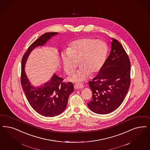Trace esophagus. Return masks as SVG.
<instances>
[{
	"mask_svg": "<svg viewBox=\"0 0 150 150\" xmlns=\"http://www.w3.org/2000/svg\"><path fill=\"white\" fill-rule=\"evenodd\" d=\"M75 88L78 89V88H84V85L81 83H77L75 86Z\"/></svg>",
	"mask_w": 150,
	"mask_h": 150,
	"instance_id": "1",
	"label": "esophagus"
}]
</instances>
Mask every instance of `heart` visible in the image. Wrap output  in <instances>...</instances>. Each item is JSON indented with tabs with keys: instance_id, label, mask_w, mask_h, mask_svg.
I'll use <instances>...</instances> for the list:
<instances>
[{
	"instance_id": "1",
	"label": "heart",
	"mask_w": 150,
	"mask_h": 150,
	"mask_svg": "<svg viewBox=\"0 0 150 150\" xmlns=\"http://www.w3.org/2000/svg\"><path fill=\"white\" fill-rule=\"evenodd\" d=\"M108 52V45L101 40L83 38L72 41L67 48V53L62 55L65 71L72 73L78 67H81L71 79L81 81L90 75H94L102 69Z\"/></svg>"
}]
</instances>
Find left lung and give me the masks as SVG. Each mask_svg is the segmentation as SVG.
Segmentation results:
<instances>
[{"mask_svg":"<svg viewBox=\"0 0 150 150\" xmlns=\"http://www.w3.org/2000/svg\"><path fill=\"white\" fill-rule=\"evenodd\" d=\"M129 57L121 44L113 38L111 50L102 69L89 81L93 92L88 107L93 112L108 114L124 101L131 83Z\"/></svg>","mask_w":150,"mask_h":150,"instance_id":"obj_1","label":"left lung"}]
</instances>
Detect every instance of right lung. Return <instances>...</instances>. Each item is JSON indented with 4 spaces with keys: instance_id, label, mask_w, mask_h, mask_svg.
Instances as JSON below:
<instances>
[{
    "instance_id": "right-lung-1",
    "label": "right lung",
    "mask_w": 150,
    "mask_h": 150,
    "mask_svg": "<svg viewBox=\"0 0 150 150\" xmlns=\"http://www.w3.org/2000/svg\"><path fill=\"white\" fill-rule=\"evenodd\" d=\"M57 32L47 33L33 42L22 58L21 84L26 98L36 112L45 117H54L62 114L67 105L68 98L74 91L71 82L64 83L63 79L54 74L52 78L39 88L32 86L24 71L27 58L36 47L45 44Z\"/></svg>"
}]
</instances>
